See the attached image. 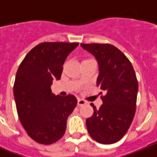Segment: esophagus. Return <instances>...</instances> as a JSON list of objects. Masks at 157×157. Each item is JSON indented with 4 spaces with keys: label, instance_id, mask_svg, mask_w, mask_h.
I'll return each mask as SVG.
<instances>
[{
    "label": "esophagus",
    "instance_id": "1",
    "mask_svg": "<svg viewBox=\"0 0 157 157\" xmlns=\"http://www.w3.org/2000/svg\"><path fill=\"white\" fill-rule=\"evenodd\" d=\"M86 104V101H84V100L80 99V98L78 99V106H82V105H85Z\"/></svg>",
    "mask_w": 157,
    "mask_h": 157
}]
</instances>
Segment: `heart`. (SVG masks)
Here are the masks:
<instances>
[{
    "instance_id": "heart-1",
    "label": "heart",
    "mask_w": 157,
    "mask_h": 157,
    "mask_svg": "<svg viewBox=\"0 0 157 157\" xmlns=\"http://www.w3.org/2000/svg\"><path fill=\"white\" fill-rule=\"evenodd\" d=\"M88 59H85V60H88Z\"/></svg>"
}]
</instances>
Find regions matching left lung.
I'll use <instances>...</instances> for the list:
<instances>
[{"mask_svg":"<svg viewBox=\"0 0 157 157\" xmlns=\"http://www.w3.org/2000/svg\"><path fill=\"white\" fill-rule=\"evenodd\" d=\"M81 46L97 59V86L105 93L99 109L91 104L94 114L86 119L87 130L99 143H116L125 135L135 114L138 91L135 72L127 56L114 45L81 43Z\"/></svg>","mask_w":157,"mask_h":157,"instance_id":"8db88e82","label":"left lung"}]
</instances>
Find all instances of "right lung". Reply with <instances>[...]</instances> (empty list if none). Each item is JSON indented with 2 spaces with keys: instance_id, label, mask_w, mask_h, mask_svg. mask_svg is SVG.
Returning <instances> with one entry per match:
<instances>
[{
  "instance_id": "add662e5",
  "label": "right lung",
  "mask_w": 157,
  "mask_h": 157,
  "mask_svg": "<svg viewBox=\"0 0 157 157\" xmlns=\"http://www.w3.org/2000/svg\"><path fill=\"white\" fill-rule=\"evenodd\" d=\"M78 43L43 42L27 54L16 72L13 93L19 120L36 142L50 145L63 136L67 118L77 105L74 95L52 94L69 53Z\"/></svg>"
}]
</instances>
